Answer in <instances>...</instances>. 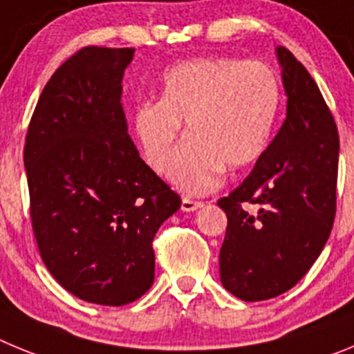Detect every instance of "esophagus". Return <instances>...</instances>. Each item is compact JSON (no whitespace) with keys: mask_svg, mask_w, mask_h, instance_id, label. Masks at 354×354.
Here are the masks:
<instances>
[{"mask_svg":"<svg viewBox=\"0 0 354 354\" xmlns=\"http://www.w3.org/2000/svg\"><path fill=\"white\" fill-rule=\"evenodd\" d=\"M203 206H205L203 201H194L189 199V197H183V201H181V209L183 212H196V209L203 208Z\"/></svg>","mask_w":354,"mask_h":354,"instance_id":"34e87169","label":"esophagus"}]
</instances>
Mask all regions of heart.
<instances>
[{
  "mask_svg": "<svg viewBox=\"0 0 354 354\" xmlns=\"http://www.w3.org/2000/svg\"><path fill=\"white\" fill-rule=\"evenodd\" d=\"M279 107L280 84L268 65L201 58L167 70L158 102L139 104L132 127L146 162L162 171L185 123L189 141L165 174L183 192L205 194L224 167L243 169L266 151Z\"/></svg>",
  "mask_w": 354,
  "mask_h": 354,
  "instance_id": "1",
  "label": "heart"
}]
</instances>
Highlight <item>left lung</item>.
Returning a JSON list of instances; mask_svg holds the SVG:
<instances>
[{"instance_id":"8db88e82","label":"left lung","mask_w":354,"mask_h":354,"mask_svg":"<svg viewBox=\"0 0 354 354\" xmlns=\"http://www.w3.org/2000/svg\"><path fill=\"white\" fill-rule=\"evenodd\" d=\"M277 56L288 93L284 123L252 173L218 199L227 215L221 279L243 301L295 288L319 257L337 212L339 132L332 111L291 50L279 47Z\"/></svg>"}]
</instances>
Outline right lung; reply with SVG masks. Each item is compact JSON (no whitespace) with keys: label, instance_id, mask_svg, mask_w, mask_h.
<instances>
[{"label":"right lung","instance_id":"1","mask_svg":"<svg viewBox=\"0 0 354 354\" xmlns=\"http://www.w3.org/2000/svg\"><path fill=\"white\" fill-rule=\"evenodd\" d=\"M132 47L86 46L44 88L24 145L30 215L50 275L84 301L122 307L153 284V238L181 199L127 133Z\"/></svg>","mask_w":354,"mask_h":354}]
</instances>
